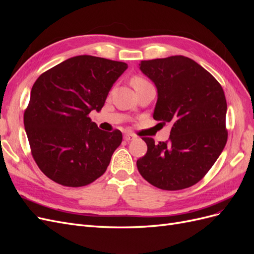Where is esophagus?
<instances>
[{
	"label": "esophagus",
	"instance_id": "obj_1",
	"mask_svg": "<svg viewBox=\"0 0 254 254\" xmlns=\"http://www.w3.org/2000/svg\"><path fill=\"white\" fill-rule=\"evenodd\" d=\"M134 139H135V135H133V134H131V133H126V134H124V140H125L126 142L132 141V140H134Z\"/></svg>",
	"mask_w": 254,
	"mask_h": 254
}]
</instances>
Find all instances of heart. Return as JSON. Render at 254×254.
<instances>
[{"label":"heart","mask_w":254,"mask_h":254,"mask_svg":"<svg viewBox=\"0 0 254 254\" xmlns=\"http://www.w3.org/2000/svg\"><path fill=\"white\" fill-rule=\"evenodd\" d=\"M147 82H148L147 80H145V79L142 78V77H139V76H136V77H134V78L132 79V84H133V86H136V84L147 83Z\"/></svg>","instance_id":"heart-1"}]
</instances>
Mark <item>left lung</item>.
<instances>
[{
    "label": "left lung",
    "instance_id": "left-lung-1",
    "mask_svg": "<svg viewBox=\"0 0 254 254\" xmlns=\"http://www.w3.org/2000/svg\"><path fill=\"white\" fill-rule=\"evenodd\" d=\"M140 70L156 84L153 119L172 125L170 139L155 144L143 137L147 152L136 161L153 187L178 190L200 181L224 150L227 102L220 83L184 56L141 61Z\"/></svg>",
    "mask_w": 254,
    "mask_h": 254
}]
</instances>
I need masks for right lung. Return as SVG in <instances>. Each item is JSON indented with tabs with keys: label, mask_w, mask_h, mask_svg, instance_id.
<instances>
[{
	"label": "right lung",
	"mask_w": 254,
	"mask_h": 254,
	"mask_svg": "<svg viewBox=\"0 0 254 254\" xmlns=\"http://www.w3.org/2000/svg\"><path fill=\"white\" fill-rule=\"evenodd\" d=\"M127 64L81 55L41 74L30 91L24 127L41 172L56 183L79 188L99 178L122 143L120 130L107 132L91 121Z\"/></svg>",
	"instance_id": "1"
}]
</instances>
